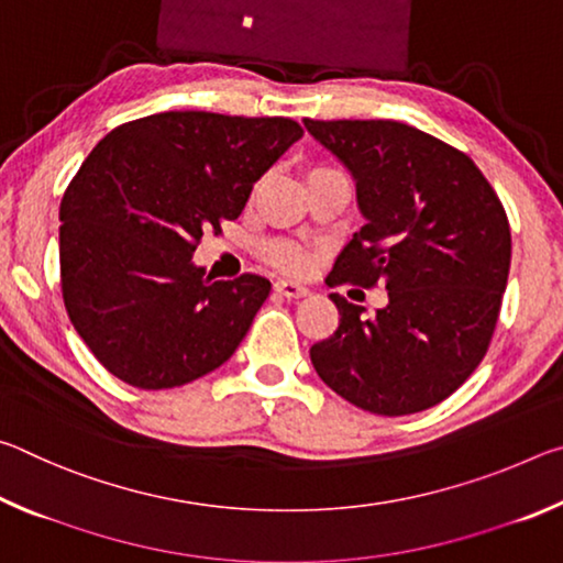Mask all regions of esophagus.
Listing matches in <instances>:
<instances>
[{
  "instance_id": "1",
  "label": "esophagus",
  "mask_w": 563,
  "mask_h": 563,
  "mask_svg": "<svg viewBox=\"0 0 563 563\" xmlns=\"http://www.w3.org/2000/svg\"><path fill=\"white\" fill-rule=\"evenodd\" d=\"M273 288L278 290L280 295H285V298H302V295H308V288H305L302 283H298V280H290V278H280V280H275Z\"/></svg>"
}]
</instances>
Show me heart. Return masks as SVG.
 <instances>
[{
	"label": "heart",
	"mask_w": 563,
	"mask_h": 563,
	"mask_svg": "<svg viewBox=\"0 0 563 563\" xmlns=\"http://www.w3.org/2000/svg\"><path fill=\"white\" fill-rule=\"evenodd\" d=\"M325 170H338V168H328V166H318L312 168L310 174H325ZM265 255H268L271 263L278 265V268L283 271H305L308 268L310 263V255L302 251V247H298L295 243H288V241H273L268 243V247H265Z\"/></svg>",
	"instance_id": "b5f03b06"
}]
</instances>
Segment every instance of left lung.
Returning <instances> with one entry per match:
<instances>
[{"mask_svg":"<svg viewBox=\"0 0 563 563\" xmlns=\"http://www.w3.org/2000/svg\"><path fill=\"white\" fill-rule=\"evenodd\" d=\"M305 129L355 178L365 225L328 285H385L375 318L332 292L340 325L310 347L322 383L360 409L399 417L464 385L497 328L511 263L509 218L474 161L399 121H316Z\"/></svg>","mask_w":563,"mask_h":563,"instance_id":"1","label":"left lung"}]
</instances>
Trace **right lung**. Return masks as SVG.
I'll return each mask as SVG.
<instances>
[{
	"label": "right lung",
	"instance_id": "obj_1",
	"mask_svg": "<svg viewBox=\"0 0 563 563\" xmlns=\"http://www.w3.org/2000/svg\"><path fill=\"white\" fill-rule=\"evenodd\" d=\"M298 121L164 111L107 133L59 206L62 295L74 330L113 377L168 389L233 355L271 280H211L194 265L203 231L243 213Z\"/></svg>",
	"mask_w": 563,
	"mask_h": 563
}]
</instances>
